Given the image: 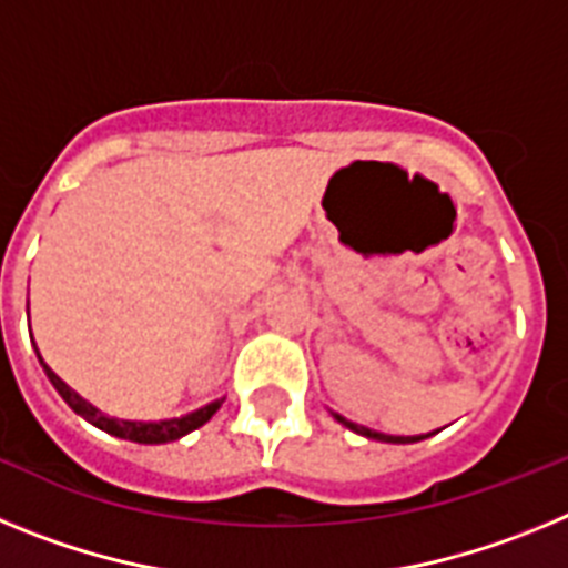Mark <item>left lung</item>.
<instances>
[{"label":"left lung","mask_w":568,"mask_h":568,"mask_svg":"<svg viewBox=\"0 0 568 568\" xmlns=\"http://www.w3.org/2000/svg\"><path fill=\"white\" fill-rule=\"evenodd\" d=\"M349 429H355L358 435H366V438L373 440H384V444H415V440H424L429 435H384V433H375V429H364V426H355V424H346Z\"/></svg>","instance_id":"8db88e82"}]
</instances>
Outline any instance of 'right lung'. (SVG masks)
<instances>
[{
    "label": "right lung",
    "mask_w": 568,
    "mask_h": 568,
    "mask_svg": "<svg viewBox=\"0 0 568 568\" xmlns=\"http://www.w3.org/2000/svg\"><path fill=\"white\" fill-rule=\"evenodd\" d=\"M39 364L44 366V375H48V381L53 384V389L62 395V400L70 406V409H73V413L82 415V418L90 420L93 426H99L102 433L115 435V438L133 440V444H170V440L184 438L187 433H193V429H199V426L207 424V420L215 415V409H219L224 400V398L213 400V404L202 406V409H195V413L182 415V418H173V420H155V424H142V420H119V418H108V415L99 413L97 406H90L88 400L79 398V395L73 393V389H70V386L64 384V381L59 378V375L53 373L48 364H44L42 355H39Z\"/></svg>",
    "instance_id": "1"
}]
</instances>
